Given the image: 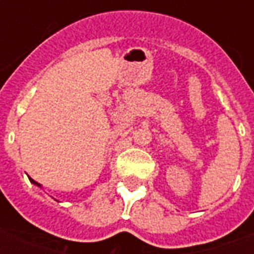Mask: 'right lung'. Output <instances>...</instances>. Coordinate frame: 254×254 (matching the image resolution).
Wrapping results in <instances>:
<instances>
[{"mask_svg":"<svg viewBox=\"0 0 254 254\" xmlns=\"http://www.w3.org/2000/svg\"><path fill=\"white\" fill-rule=\"evenodd\" d=\"M30 181L32 182V184H35V185H38V187H41V185H39V184H38V182H35V181H34V180H31V178H30Z\"/></svg>","mask_w":254,"mask_h":254,"instance_id":"right-lung-1","label":"right lung"}]
</instances>
